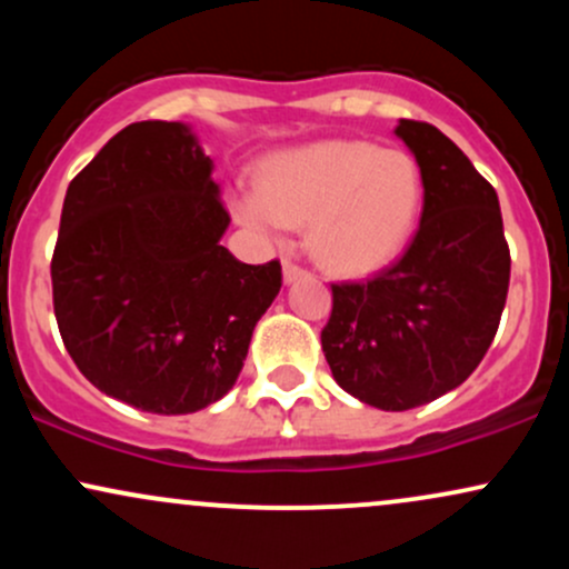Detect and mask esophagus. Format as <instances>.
Segmentation results:
<instances>
[{
	"label": "esophagus",
	"instance_id": "esophagus-1",
	"mask_svg": "<svg viewBox=\"0 0 569 569\" xmlns=\"http://www.w3.org/2000/svg\"><path fill=\"white\" fill-rule=\"evenodd\" d=\"M305 276H307L305 267L293 264V262H289V259H286V262H283V280H286V283H293V280H299Z\"/></svg>",
	"mask_w": 569,
	"mask_h": 569
}]
</instances>
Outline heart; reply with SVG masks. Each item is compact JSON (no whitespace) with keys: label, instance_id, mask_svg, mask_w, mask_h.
<instances>
[{"label":"heart","instance_id":"obj_1","mask_svg":"<svg viewBox=\"0 0 569 569\" xmlns=\"http://www.w3.org/2000/svg\"><path fill=\"white\" fill-rule=\"evenodd\" d=\"M426 200L420 162L371 141H321L286 149L259 168V189L234 194V217L259 232L307 224L316 262L361 278L409 243Z\"/></svg>","mask_w":569,"mask_h":569}]
</instances>
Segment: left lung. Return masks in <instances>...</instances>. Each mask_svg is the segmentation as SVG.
<instances>
[{
	"instance_id": "obj_1",
	"label": "left lung",
	"mask_w": 569,
	"mask_h": 569,
	"mask_svg": "<svg viewBox=\"0 0 569 569\" xmlns=\"http://www.w3.org/2000/svg\"><path fill=\"white\" fill-rule=\"evenodd\" d=\"M426 179L420 230L367 280L331 283L321 345L339 388L385 411L455 390L498 335L511 278L498 192L428 122L396 128Z\"/></svg>"
}]
</instances>
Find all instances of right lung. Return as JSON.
<instances>
[{
    "label": "right lung",
    "mask_w": 569,
    "mask_h": 569,
    "mask_svg": "<svg viewBox=\"0 0 569 569\" xmlns=\"http://www.w3.org/2000/svg\"><path fill=\"white\" fill-rule=\"evenodd\" d=\"M213 162L181 122L122 128L71 179L50 278L58 331L101 393L154 415L219 401L253 326L278 297L280 262L243 264Z\"/></svg>",
    "instance_id": "obj_1"
}]
</instances>
